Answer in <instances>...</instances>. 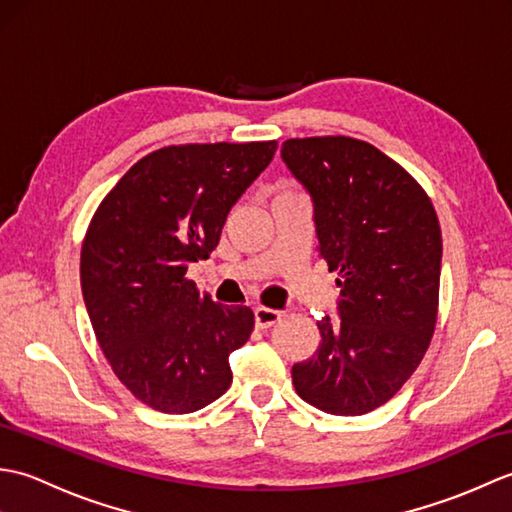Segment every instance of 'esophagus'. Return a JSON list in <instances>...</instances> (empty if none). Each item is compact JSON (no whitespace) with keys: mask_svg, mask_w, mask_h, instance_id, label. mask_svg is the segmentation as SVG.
<instances>
[{"mask_svg":"<svg viewBox=\"0 0 512 512\" xmlns=\"http://www.w3.org/2000/svg\"><path fill=\"white\" fill-rule=\"evenodd\" d=\"M281 319V312L273 310V308H264V306H257L255 308V323L257 328H270V325H275Z\"/></svg>","mask_w":512,"mask_h":512,"instance_id":"esophagus-1","label":"esophagus"}]
</instances>
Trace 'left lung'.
<instances>
[{"label":"left lung","mask_w":512,"mask_h":512,"mask_svg":"<svg viewBox=\"0 0 512 512\" xmlns=\"http://www.w3.org/2000/svg\"><path fill=\"white\" fill-rule=\"evenodd\" d=\"M281 160L308 191L319 253L339 270V321L292 365L297 394L332 416H363L416 372L436 330L442 233L420 184L363 140L292 138Z\"/></svg>","instance_id":"1"}]
</instances>
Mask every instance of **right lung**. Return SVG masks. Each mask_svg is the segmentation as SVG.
Listing matches in <instances>:
<instances>
[{"mask_svg":"<svg viewBox=\"0 0 512 512\" xmlns=\"http://www.w3.org/2000/svg\"><path fill=\"white\" fill-rule=\"evenodd\" d=\"M275 151V140L158 149L92 217L81 250L85 308L114 374L151 409L198 411L233 383L228 354L248 341L255 314L220 306L184 275L209 257Z\"/></svg>","mask_w":512,"mask_h":512,"instance_id":"add662e5","label":"right lung"}]
</instances>
